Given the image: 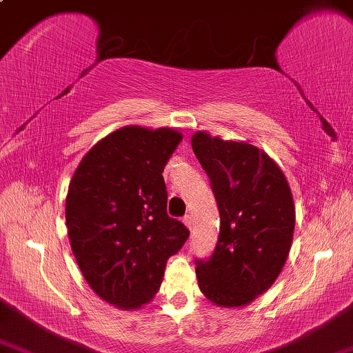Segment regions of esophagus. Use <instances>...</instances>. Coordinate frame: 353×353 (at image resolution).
I'll use <instances>...</instances> for the list:
<instances>
[{
  "label": "esophagus",
  "instance_id": "1",
  "mask_svg": "<svg viewBox=\"0 0 353 353\" xmlns=\"http://www.w3.org/2000/svg\"><path fill=\"white\" fill-rule=\"evenodd\" d=\"M183 223L186 225V228H188L189 231L192 230V217H190V215H184V219H183Z\"/></svg>",
  "mask_w": 353,
  "mask_h": 353
}]
</instances>
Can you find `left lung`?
<instances>
[{"instance_id":"1","label":"left lung","mask_w":353,"mask_h":353,"mask_svg":"<svg viewBox=\"0 0 353 353\" xmlns=\"http://www.w3.org/2000/svg\"><path fill=\"white\" fill-rule=\"evenodd\" d=\"M190 144L220 211L217 248L208 262L196 261L199 287L214 305L242 308L273 285L287 262L296 221L292 189L276 161L250 142L200 130Z\"/></svg>"}]
</instances>
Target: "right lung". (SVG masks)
Returning a JSON list of instances; mask_svg holds the SVG:
<instances>
[{
  "label": "right lung",
  "mask_w": 353,
  "mask_h": 353,
  "mask_svg": "<svg viewBox=\"0 0 353 353\" xmlns=\"http://www.w3.org/2000/svg\"><path fill=\"white\" fill-rule=\"evenodd\" d=\"M183 141L173 128L127 125L97 141L66 194L72 254L102 301L125 312L150 304L167 259L189 237L167 215L164 167Z\"/></svg>",
  "instance_id": "1"
}]
</instances>
